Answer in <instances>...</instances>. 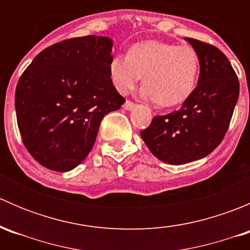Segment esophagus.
I'll return each mask as SVG.
<instances>
[{
	"label": "esophagus",
	"mask_w": 250,
	"mask_h": 250,
	"mask_svg": "<svg viewBox=\"0 0 250 250\" xmlns=\"http://www.w3.org/2000/svg\"><path fill=\"white\" fill-rule=\"evenodd\" d=\"M134 106H135L134 103L129 102V100H127V102H125V104H123V109L127 110V111H130L132 109H134Z\"/></svg>",
	"instance_id": "obj_1"
}]
</instances>
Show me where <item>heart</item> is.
<instances>
[{
	"label": "heart",
	"instance_id": "obj_1",
	"mask_svg": "<svg viewBox=\"0 0 250 250\" xmlns=\"http://www.w3.org/2000/svg\"><path fill=\"white\" fill-rule=\"evenodd\" d=\"M109 72L112 84L121 94L134 89L144 77V99L174 106L185 102L195 89L200 59L190 46L146 41L133 46L128 55H115Z\"/></svg>",
	"mask_w": 250,
	"mask_h": 250
}]
</instances>
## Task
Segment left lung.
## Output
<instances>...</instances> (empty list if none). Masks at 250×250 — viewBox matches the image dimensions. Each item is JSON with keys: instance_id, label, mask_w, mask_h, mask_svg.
<instances>
[{"instance_id": "left-lung-1", "label": "left lung", "mask_w": 250, "mask_h": 250, "mask_svg": "<svg viewBox=\"0 0 250 250\" xmlns=\"http://www.w3.org/2000/svg\"><path fill=\"white\" fill-rule=\"evenodd\" d=\"M200 59L197 87L180 110L156 116L140 132L158 160L184 165L201 160L225 137L239 95V82L226 55L211 44L186 37Z\"/></svg>"}]
</instances>
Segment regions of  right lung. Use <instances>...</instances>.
I'll return each mask as SVG.
<instances>
[{"label":"right lung","mask_w":250,"mask_h":250,"mask_svg":"<svg viewBox=\"0 0 250 250\" xmlns=\"http://www.w3.org/2000/svg\"><path fill=\"white\" fill-rule=\"evenodd\" d=\"M112 40L76 37L32 60L16 89L17 121L30 155L55 172L76 168L92 150L102 120L125 102L110 78Z\"/></svg>","instance_id":"1"}]
</instances>
